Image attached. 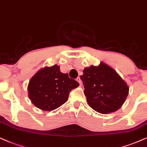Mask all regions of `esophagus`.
Instances as JSON below:
<instances>
[{
	"label": "esophagus",
	"mask_w": 147,
	"mask_h": 147,
	"mask_svg": "<svg viewBox=\"0 0 147 147\" xmlns=\"http://www.w3.org/2000/svg\"><path fill=\"white\" fill-rule=\"evenodd\" d=\"M76 80H77V81H78V82L79 83L80 85H81V79H80V77H78L77 78V79H76Z\"/></svg>",
	"instance_id": "34e87169"
}]
</instances>
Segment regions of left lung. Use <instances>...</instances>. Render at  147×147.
Masks as SVG:
<instances>
[{"mask_svg": "<svg viewBox=\"0 0 147 147\" xmlns=\"http://www.w3.org/2000/svg\"><path fill=\"white\" fill-rule=\"evenodd\" d=\"M81 75L84 94L91 108L98 113L115 112L125 101L129 87L117 72L105 63L90 66Z\"/></svg>", "mask_w": 147, "mask_h": 147, "instance_id": "obj_1", "label": "left lung"}]
</instances>
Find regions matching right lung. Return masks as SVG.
<instances>
[{
	"label": "right lung",
	"instance_id": "right-lung-1",
	"mask_svg": "<svg viewBox=\"0 0 147 147\" xmlns=\"http://www.w3.org/2000/svg\"><path fill=\"white\" fill-rule=\"evenodd\" d=\"M79 83L61 72L60 66L53 65L38 70L28 85V96L35 107L42 111H53L68 99L70 91Z\"/></svg>",
	"mask_w": 147,
	"mask_h": 147
}]
</instances>
